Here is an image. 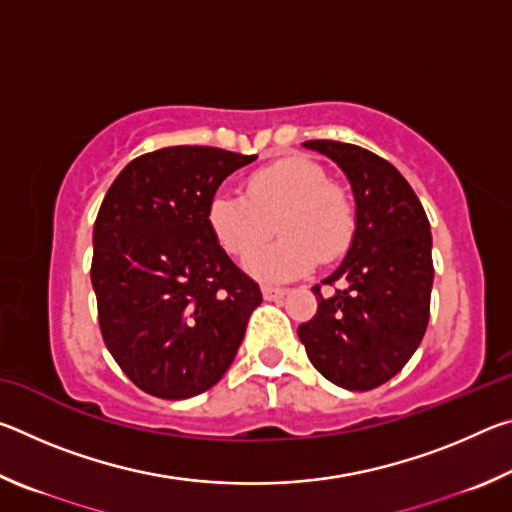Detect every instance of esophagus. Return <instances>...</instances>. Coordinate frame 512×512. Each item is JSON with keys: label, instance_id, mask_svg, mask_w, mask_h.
I'll return each mask as SVG.
<instances>
[{"label": "esophagus", "instance_id": "1", "mask_svg": "<svg viewBox=\"0 0 512 512\" xmlns=\"http://www.w3.org/2000/svg\"><path fill=\"white\" fill-rule=\"evenodd\" d=\"M262 293H264L266 300H280V298H284V293H287V289L273 287V284H262Z\"/></svg>", "mask_w": 512, "mask_h": 512}]
</instances>
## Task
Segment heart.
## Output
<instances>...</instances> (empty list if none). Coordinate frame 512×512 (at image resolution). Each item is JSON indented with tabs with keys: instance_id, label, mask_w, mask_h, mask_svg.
I'll use <instances>...</instances> for the list:
<instances>
[{
	"instance_id": "obj_1",
	"label": "heart",
	"mask_w": 512,
	"mask_h": 512,
	"mask_svg": "<svg viewBox=\"0 0 512 512\" xmlns=\"http://www.w3.org/2000/svg\"><path fill=\"white\" fill-rule=\"evenodd\" d=\"M210 228L230 255L246 259L277 229L283 237L248 259V271L271 280L307 273L350 248L357 212L345 187L327 180L325 169L307 158H284L253 171L246 196L219 192L207 210Z\"/></svg>"
}]
</instances>
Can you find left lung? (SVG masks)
I'll return each instance as SVG.
<instances>
[{"label": "left lung", "instance_id": "obj_1", "mask_svg": "<svg viewBox=\"0 0 512 512\" xmlns=\"http://www.w3.org/2000/svg\"><path fill=\"white\" fill-rule=\"evenodd\" d=\"M348 176L357 230L336 271L316 284V314L298 327L309 361L332 384L370 391L418 350L429 323L431 232L420 198L391 162L357 144L305 142ZM335 291L322 296V284Z\"/></svg>", "mask_w": 512, "mask_h": 512}]
</instances>
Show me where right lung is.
<instances>
[{
	"label": "right lung",
	"mask_w": 512,
	"mask_h": 512,
	"mask_svg": "<svg viewBox=\"0 0 512 512\" xmlns=\"http://www.w3.org/2000/svg\"><path fill=\"white\" fill-rule=\"evenodd\" d=\"M257 155L169 146L121 169L94 221L92 287L112 359L144 393L187 400L212 388L262 302L207 219L216 189Z\"/></svg>",
	"instance_id": "obj_1"
}]
</instances>
